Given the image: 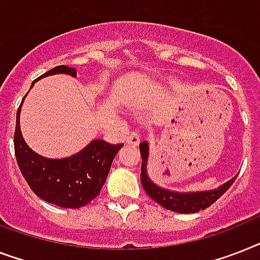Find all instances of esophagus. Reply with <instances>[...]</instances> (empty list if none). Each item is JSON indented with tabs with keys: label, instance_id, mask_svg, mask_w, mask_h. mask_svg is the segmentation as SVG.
<instances>
[{
	"label": "esophagus",
	"instance_id": "obj_1",
	"mask_svg": "<svg viewBox=\"0 0 260 260\" xmlns=\"http://www.w3.org/2000/svg\"><path fill=\"white\" fill-rule=\"evenodd\" d=\"M125 141L129 145H134V147H136V145L139 144V143H140V135L137 134L136 131H132L131 134L126 135Z\"/></svg>",
	"mask_w": 260,
	"mask_h": 260
}]
</instances>
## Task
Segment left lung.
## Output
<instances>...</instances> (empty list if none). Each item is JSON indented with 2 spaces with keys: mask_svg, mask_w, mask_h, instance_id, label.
Here are the masks:
<instances>
[{
  "mask_svg": "<svg viewBox=\"0 0 260 260\" xmlns=\"http://www.w3.org/2000/svg\"><path fill=\"white\" fill-rule=\"evenodd\" d=\"M140 152H141V184L143 188L147 192V195L153 199L156 203L163 206L164 208L179 214H193L200 210H206L207 207L214 204L216 200L224 193L227 189L233 185L236 176L225 181L224 184L219 185L218 188L208 189V191H196V192H178L174 189H167L160 187L156 183H153L151 178L147 174V164H148L149 156V145L148 141L140 143Z\"/></svg>",
  "mask_w": 260,
  "mask_h": 260,
  "instance_id": "1",
  "label": "left lung"
}]
</instances>
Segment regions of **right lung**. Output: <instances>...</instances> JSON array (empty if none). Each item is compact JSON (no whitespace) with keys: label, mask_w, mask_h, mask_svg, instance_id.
Wrapping results in <instances>:
<instances>
[{"label":"right lung","mask_w":260,"mask_h":260,"mask_svg":"<svg viewBox=\"0 0 260 260\" xmlns=\"http://www.w3.org/2000/svg\"><path fill=\"white\" fill-rule=\"evenodd\" d=\"M53 75H69L76 77L77 72L67 65H60L40 76L36 81ZM36 81H33L31 86ZM22 103L17 111L14 152L21 174L26 183L39 198L54 206L62 208H80L86 206L100 193L111 170L112 161L124 144L113 145L96 139L90 141L85 148L69 157H44L25 143L21 134L20 113Z\"/></svg>","instance_id":"add662e5"}]
</instances>
